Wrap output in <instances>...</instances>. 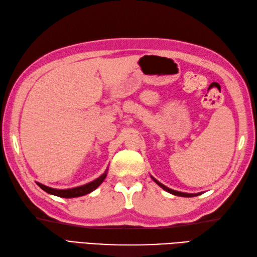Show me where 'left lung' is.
Segmentation results:
<instances>
[{"label": "left lung", "instance_id": "8db88e82", "mask_svg": "<svg viewBox=\"0 0 257 257\" xmlns=\"http://www.w3.org/2000/svg\"><path fill=\"white\" fill-rule=\"evenodd\" d=\"M151 178L152 180L156 182L159 186L161 187V188H163L164 190H166V192L168 193H170V194H173V195H175V196H181V197H195V196H198V195H200V193H198V194H187V193H182V192H177V190H174V189H171V188H169V187H166L165 185H163V184H161L159 181H157L156 178H154L153 176H151Z\"/></svg>", "mask_w": 257, "mask_h": 257}]
</instances>
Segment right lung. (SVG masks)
I'll return each mask as SVG.
<instances>
[{
  "label": "right lung",
  "mask_w": 257,
  "mask_h": 257,
  "mask_svg": "<svg viewBox=\"0 0 257 257\" xmlns=\"http://www.w3.org/2000/svg\"><path fill=\"white\" fill-rule=\"evenodd\" d=\"M107 176V170L105 171L104 174H101L96 180H94L91 183H87L85 185H82V186L79 187H74V188H69V189H56V188H51L48 187L44 184L37 183L38 186L44 189L46 193L55 195L58 197H62V198H74V197H80V196H84L86 194L92 193L93 190L96 189L99 185L103 183V181L105 180Z\"/></svg>",
  "instance_id": "right-lung-1"
}]
</instances>
